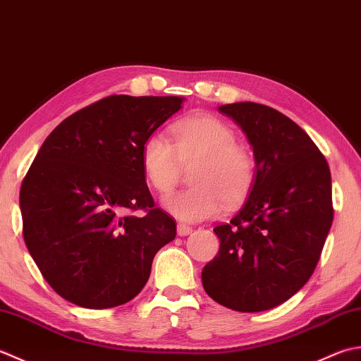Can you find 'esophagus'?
I'll return each mask as SVG.
<instances>
[{"label": "esophagus", "instance_id": "34e87169", "mask_svg": "<svg viewBox=\"0 0 361 361\" xmlns=\"http://www.w3.org/2000/svg\"><path fill=\"white\" fill-rule=\"evenodd\" d=\"M191 232H193V229H191L190 226L178 224V235H179V237H187V235H190Z\"/></svg>", "mask_w": 361, "mask_h": 361}]
</instances>
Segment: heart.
<instances>
[{
	"instance_id": "heart-1",
	"label": "heart",
	"mask_w": 361,
	"mask_h": 361,
	"mask_svg": "<svg viewBox=\"0 0 361 361\" xmlns=\"http://www.w3.org/2000/svg\"><path fill=\"white\" fill-rule=\"evenodd\" d=\"M171 140L161 132L145 138L140 152L142 170L149 185L165 195L178 183L182 165L196 164L190 174L193 187L165 196L164 207L182 223L215 218L227 205H235L251 191L255 160L246 146L235 142L233 129L210 115L190 116L171 126Z\"/></svg>"
}]
</instances>
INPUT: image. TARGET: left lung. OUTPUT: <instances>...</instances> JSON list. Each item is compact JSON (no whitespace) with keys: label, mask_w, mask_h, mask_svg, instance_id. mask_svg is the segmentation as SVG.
Wrapping results in <instances>:
<instances>
[{"label":"left lung","mask_w":361,"mask_h":361,"mask_svg":"<svg viewBox=\"0 0 361 361\" xmlns=\"http://www.w3.org/2000/svg\"><path fill=\"white\" fill-rule=\"evenodd\" d=\"M218 110L246 134L255 180L231 223L213 229L219 251L202 286L231 310H269L313 274L334 221L332 178L313 140L276 109L246 101Z\"/></svg>","instance_id":"left-lung-1"}]
</instances>
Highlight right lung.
<instances>
[{
  "label": "right lung",
  "mask_w": 361,
  "mask_h": 361,
  "mask_svg": "<svg viewBox=\"0 0 361 361\" xmlns=\"http://www.w3.org/2000/svg\"><path fill=\"white\" fill-rule=\"evenodd\" d=\"M183 101L114 94L43 142L21 183L20 210L27 251L59 296L101 310L143 290L176 221L154 207L140 152ZM138 208L145 217L123 215Z\"/></svg>",
  "instance_id": "obj_1"
}]
</instances>
